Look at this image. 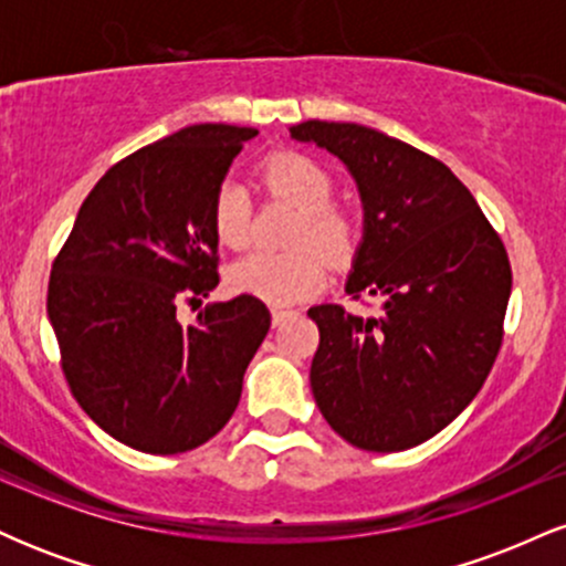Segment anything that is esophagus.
I'll return each mask as SVG.
<instances>
[{
    "mask_svg": "<svg viewBox=\"0 0 566 566\" xmlns=\"http://www.w3.org/2000/svg\"><path fill=\"white\" fill-rule=\"evenodd\" d=\"M292 314H295V311H290V308H271V322H274V327H279V324L287 322Z\"/></svg>",
    "mask_w": 566,
    "mask_h": 566,
    "instance_id": "esophagus-1",
    "label": "esophagus"
}]
</instances>
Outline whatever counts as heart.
Returning a JSON list of instances; mask_svg holds the SVG:
<instances>
[{"label": "heart", "instance_id": "heart-1", "mask_svg": "<svg viewBox=\"0 0 566 566\" xmlns=\"http://www.w3.org/2000/svg\"><path fill=\"white\" fill-rule=\"evenodd\" d=\"M263 180L276 197L301 207L292 242L301 244L287 252L255 250L239 258L229 269L233 292L261 297L265 303L290 305L319 292L327 282L328 252L335 261H346L359 242V223L333 201V175L305 154H274L263 161ZM212 233L220 244L244 247L250 239V201L239 180H223L212 197Z\"/></svg>", "mask_w": 566, "mask_h": 566}]
</instances>
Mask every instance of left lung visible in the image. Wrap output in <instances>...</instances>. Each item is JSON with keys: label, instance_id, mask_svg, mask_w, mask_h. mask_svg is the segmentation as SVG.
Wrapping results in <instances>:
<instances>
[{"label": "left lung", "instance_id": "8db88e82", "mask_svg": "<svg viewBox=\"0 0 566 566\" xmlns=\"http://www.w3.org/2000/svg\"><path fill=\"white\" fill-rule=\"evenodd\" d=\"M290 135L340 159L359 188L365 231L346 292L380 301L375 316L308 308L316 405L359 450L423 444L495 365L511 297L505 247L450 167L409 143L354 122L308 119Z\"/></svg>", "mask_w": 566, "mask_h": 566}]
</instances>
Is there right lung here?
Masks as SVG:
<instances>
[{"mask_svg":"<svg viewBox=\"0 0 566 566\" xmlns=\"http://www.w3.org/2000/svg\"><path fill=\"white\" fill-rule=\"evenodd\" d=\"M255 135L191 125L129 154L82 201L53 263L48 316L71 394L133 450L178 454L216 437L271 327L252 295L178 322L180 301L218 287L212 197Z\"/></svg>","mask_w":566,"mask_h":566,"instance_id":"right-lung-1","label":"right lung"}]
</instances>
